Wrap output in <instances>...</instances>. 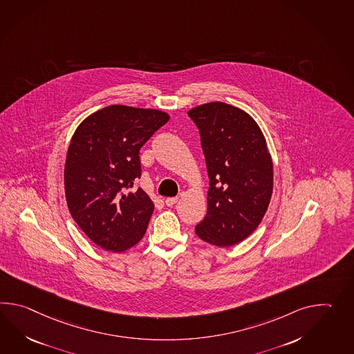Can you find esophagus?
Segmentation results:
<instances>
[{
	"label": "esophagus",
	"mask_w": 354,
	"mask_h": 354,
	"mask_svg": "<svg viewBox=\"0 0 354 354\" xmlns=\"http://www.w3.org/2000/svg\"><path fill=\"white\" fill-rule=\"evenodd\" d=\"M179 201V198L178 196H173V198H166L165 199V203L167 207H173L176 202Z\"/></svg>",
	"instance_id": "34e87169"
}]
</instances>
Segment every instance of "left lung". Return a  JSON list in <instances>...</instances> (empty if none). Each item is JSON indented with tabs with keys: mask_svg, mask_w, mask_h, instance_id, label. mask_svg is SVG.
Listing matches in <instances>:
<instances>
[{
	"mask_svg": "<svg viewBox=\"0 0 354 354\" xmlns=\"http://www.w3.org/2000/svg\"><path fill=\"white\" fill-rule=\"evenodd\" d=\"M201 134L209 188L196 234L208 244H239L259 226L273 192V162L258 123L226 102L188 111Z\"/></svg>",
	"mask_w": 354,
	"mask_h": 354,
	"instance_id": "1",
	"label": "left lung"
}]
</instances>
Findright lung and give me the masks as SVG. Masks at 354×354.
Segmentation results:
<instances>
[{"label": "right lung", "mask_w": 354, "mask_h": 354, "mask_svg": "<svg viewBox=\"0 0 354 354\" xmlns=\"http://www.w3.org/2000/svg\"><path fill=\"white\" fill-rule=\"evenodd\" d=\"M170 119L167 113L109 105L81 122L64 164V193L72 218L104 250L126 252L141 240L153 212L143 189L140 149Z\"/></svg>", "instance_id": "1"}]
</instances>
